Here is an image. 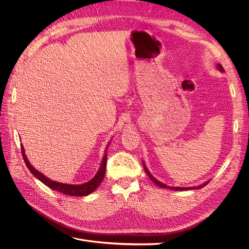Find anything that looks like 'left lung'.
<instances>
[{
  "instance_id": "1",
  "label": "left lung",
  "mask_w": 249,
  "mask_h": 249,
  "mask_svg": "<svg viewBox=\"0 0 249 249\" xmlns=\"http://www.w3.org/2000/svg\"><path fill=\"white\" fill-rule=\"evenodd\" d=\"M218 69L220 70V71H223V68H222V65H220V64H218ZM143 166H144V171L146 172V174H147V176L149 177V178L154 182V184H156L158 185L159 187H160V188H165V189H172V190H176V191H185V190H193V189H201V188H203V187H205L209 181H207V182H205V184H203L202 186H199V187H197V188H171V187H168V186H165L164 184H162V182H160V181H159L158 179H156L149 172H148V169L146 168V166H145V164L143 163Z\"/></svg>"
}]
</instances>
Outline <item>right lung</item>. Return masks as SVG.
<instances>
[{
  "instance_id": "add662e5",
  "label": "right lung",
  "mask_w": 249,
  "mask_h": 249,
  "mask_svg": "<svg viewBox=\"0 0 249 249\" xmlns=\"http://www.w3.org/2000/svg\"><path fill=\"white\" fill-rule=\"evenodd\" d=\"M21 151H22V156L24 159V161L27 165V167L29 168V171L32 173V175L34 177H36L39 180L42 181L44 185H46L47 187H49L51 190H55L57 192H60L64 195H70V196H76V197H83V196H88L90 193H93L102 182L105 174H106V164H107V153L105 154L101 167L99 169V172L97 173V175L91 178L89 181L86 182V184L83 185H68V184H61V182H57V181H53L49 179L48 178H46L44 175H42L41 173H39L38 171L29 163L27 158H26V154L24 152V148L21 145Z\"/></svg>"
}]
</instances>
